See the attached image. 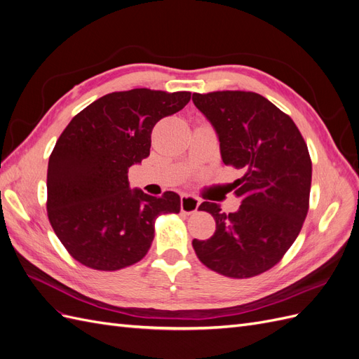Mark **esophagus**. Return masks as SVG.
<instances>
[{
	"label": "esophagus",
	"instance_id": "obj_1",
	"mask_svg": "<svg viewBox=\"0 0 359 359\" xmlns=\"http://www.w3.org/2000/svg\"><path fill=\"white\" fill-rule=\"evenodd\" d=\"M201 205L199 198L193 196V194H182L181 196V211L186 214L196 212Z\"/></svg>",
	"mask_w": 359,
	"mask_h": 359
}]
</instances>
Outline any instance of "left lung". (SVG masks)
I'll return each mask as SVG.
<instances>
[{
  "instance_id": "left-lung-1",
  "label": "left lung",
  "mask_w": 359,
  "mask_h": 359,
  "mask_svg": "<svg viewBox=\"0 0 359 359\" xmlns=\"http://www.w3.org/2000/svg\"><path fill=\"white\" fill-rule=\"evenodd\" d=\"M193 103L214 127L224 165L241 169L235 194L241 205L222 212L202 202L215 220L206 241L193 240L203 265L233 278L273 268L297 240L309 211L311 160L292 118L250 91L193 94Z\"/></svg>"
}]
</instances>
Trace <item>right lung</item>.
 I'll use <instances>...</instances> for the list:
<instances>
[{"mask_svg":"<svg viewBox=\"0 0 359 359\" xmlns=\"http://www.w3.org/2000/svg\"><path fill=\"white\" fill-rule=\"evenodd\" d=\"M191 93L148 88L111 93L64 128L48 165V217L82 265L116 271L142 259L160 214L180 212L177 193L130 189L128 169L149 156L151 132L181 111Z\"/></svg>","mask_w":359,"mask_h":359,"instance_id":"add662e5","label":"right lung"}]
</instances>
